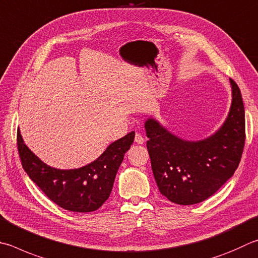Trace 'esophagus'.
Returning a JSON list of instances; mask_svg holds the SVG:
<instances>
[{
	"instance_id": "esophagus-1",
	"label": "esophagus",
	"mask_w": 258,
	"mask_h": 258,
	"mask_svg": "<svg viewBox=\"0 0 258 258\" xmlns=\"http://www.w3.org/2000/svg\"><path fill=\"white\" fill-rule=\"evenodd\" d=\"M134 141L137 142L138 144H143L144 143V139H143V137L140 133H137L135 134V139H134Z\"/></svg>"
}]
</instances>
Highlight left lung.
I'll use <instances>...</instances> for the list:
<instances>
[{
  "label": "left lung",
  "instance_id": "8db88e82",
  "mask_svg": "<svg viewBox=\"0 0 258 258\" xmlns=\"http://www.w3.org/2000/svg\"><path fill=\"white\" fill-rule=\"evenodd\" d=\"M232 102L217 133L202 141L175 137L157 120L145 121L147 148L160 193L179 205L201 203L212 196L239 166L245 147V108L239 87L230 79Z\"/></svg>",
  "mask_w": 258,
  "mask_h": 258
}]
</instances>
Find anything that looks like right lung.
<instances>
[{
  "label": "right lung",
  "mask_w": 258,
  "mask_h": 258,
  "mask_svg": "<svg viewBox=\"0 0 258 258\" xmlns=\"http://www.w3.org/2000/svg\"><path fill=\"white\" fill-rule=\"evenodd\" d=\"M134 132L111 143L101 156L79 169L60 170L46 165L23 143L17 133L18 152L30 179L59 208L72 212H92L109 198L124 154L134 141Z\"/></svg>",
  "instance_id": "obj_1"
}]
</instances>
